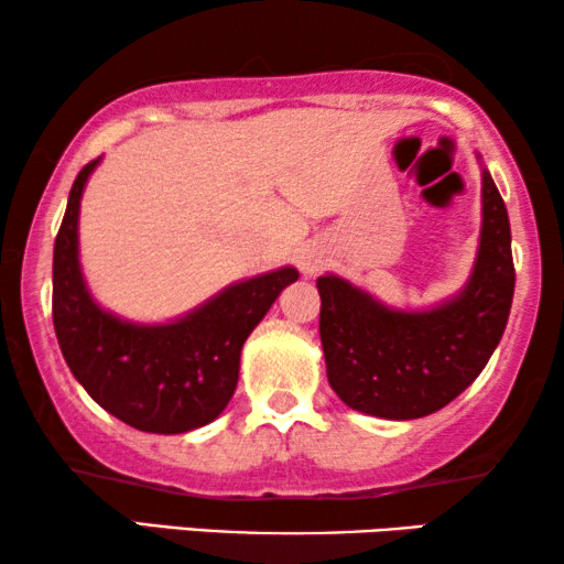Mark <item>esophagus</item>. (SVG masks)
<instances>
[{
    "label": "esophagus",
    "mask_w": 564,
    "mask_h": 564,
    "mask_svg": "<svg viewBox=\"0 0 564 564\" xmlns=\"http://www.w3.org/2000/svg\"><path fill=\"white\" fill-rule=\"evenodd\" d=\"M323 251L318 249H305L303 253H300V269H303V274H315L318 269L323 267Z\"/></svg>",
    "instance_id": "esophagus-1"
}]
</instances>
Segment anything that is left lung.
<instances>
[{
  "label": "left lung",
  "instance_id": "8db88e82",
  "mask_svg": "<svg viewBox=\"0 0 564 564\" xmlns=\"http://www.w3.org/2000/svg\"><path fill=\"white\" fill-rule=\"evenodd\" d=\"M513 284L511 223L482 166L480 246L459 295L429 311H398L341 276H318L330 388L354 411L377 419L411 421L442 411L496 351Z\"/></svg>",
  "mask_w": 564,
  "mask_h": 564
}]
</instances>
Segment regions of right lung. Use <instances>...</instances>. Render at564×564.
<instances>
[{
	"label": "right lung",
	"instance_id": "1",
	"mask_svg": "<svg viewBox=\"0 0 564 564\" xmlns=\"http://www.w3.org/2000/svg\"><path fill=\"white\" fill-rule=\"evenodd\" d=\"M89 161L68 192L53 246V328L68 369L91 400L128 426L184 434L218 419L234 398L241 349L295 267L228 284L172 323H130L95 303L79 264V207Z\"/></svg>",
	"mask_w": 564,
	"mask_h": 564
}]
</instances>
